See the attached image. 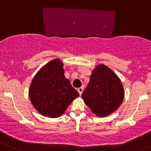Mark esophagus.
I'll use <instances>...</instances> for the list:
<instances>
[{
	"mask_svg": "<svg viewBox=\"0 0 151 151\" xmlns=\"http://www.w3.org/2000/svg\"><path fill=\"white\" fill-rule=\"evenodd\" d=\"M77 91H78L80 95L81 96L82 93H83V87H81V88H79L78 89H77Z\"/></svg>",
	"mask_w": 151,
	"mask_h": 151,
	"instance_id": "esophagus-1",
	"label": "esophagus"
}]
</instances>
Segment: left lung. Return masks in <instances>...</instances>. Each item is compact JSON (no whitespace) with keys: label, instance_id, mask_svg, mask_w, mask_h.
Instances as JSON below:
<instances>
[{"label":"left lung","instance_id":"1","mask_svg":"<svg viewBox=\"0 0 151 151\" xmlns=\"http://www.w3.org/2000/svg\"><path fill=\"white\" fill-rule=\"evenodd\" d=\"M82 98L93 113L105 117L116 111L122 104L124 98L122 83L109 67L99 64L93 70Z\"/></svg>","mask_w":151,"mask_h":151}]
</instances>
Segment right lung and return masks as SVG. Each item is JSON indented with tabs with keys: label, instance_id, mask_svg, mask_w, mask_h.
Masks as SVG:
<instances>
[{
	"label": "right lung",
	"instance_id": "obj_1",
	"mask_svg": "<svg viewBox=\"0 0 151 151\" xmlns=\"http://www.w3.org/2000/svg\"><path fill=\"white\" fill-rule=\"evenodd\" d=\"M29 98L35 109L49 118H58L79 96L64 75L63 63L54 59L36 73L29 88Z\"/></svg>",
	"mask_w": 151,
	"mask_h": 151
}]
</instances>
